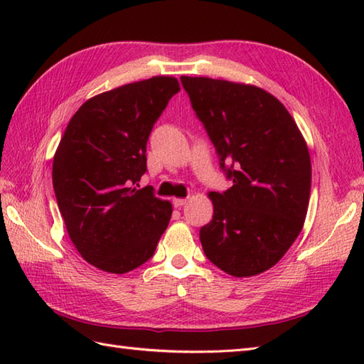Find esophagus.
<instances>
[{"label": "esophagus", "mask_w": 364, "mask_h": 364, "mask_svg": "<svg viewBox=\"0 0 364 364\" xmlns=\"http://www.w3.org/2000/svg\"><path fill=\"white\" fill-rule=\"evenodd\" d=\"M172 203L175 208H181L188 203V198H173Z\"/></svg>", "instance_id": "esophagus-1"}]
</instances>
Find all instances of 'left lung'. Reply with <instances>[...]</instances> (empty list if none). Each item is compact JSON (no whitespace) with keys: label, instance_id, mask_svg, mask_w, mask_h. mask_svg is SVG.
Listing matches in <instances>:
<instances>
[{"label":"left lung","instance_id":"obj_1","mask_svg":"<svg viewBox=\"0 0 364 364\" xmlns=\"http://www.w3.org/2000/svg\"><path fill=\"white\" fill-rule=\"evenodd\" d=\"M192 109L233 186L210 192L213 220L200 228L206 258L233 277L275 266L304 227L311 161L288 109L257 86L181 76Z\"/></svg>","mask_w":364,"mask_h":364}]
</instances>
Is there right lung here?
<instances>
[{"instance_id":"1","label":"right lung","mask_w":364,"mask_h":364,"mask_svg":"<svg viewBox=\"0 0 364 364\" xmlns=\"http://www.w3.org/2000/svg\"><path fill=\"white\" fill-rule=\"evenodd\" d=\"M173 76L125 84L87 100L53 159V188L67 233L89 264L127 274L149 261L164 233L172 203L139 186L146 141L168 100Z\"/></svg>"}]
</instances>
